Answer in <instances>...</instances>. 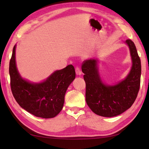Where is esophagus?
<instances>
[{
  "mask_svg": "<svg viewBox=\"0 0 149 149\" xmlns=\"http://www.w3.org/2000/svg\"><path fill=\"white\" fill-rule=\"evenodd\" d=\"M75 73H76V74L78 75H81V71L79 68H78V67L75 68Z\"/></svg>",
  "mask_w": 149,
  "mask_h": 149,
  "instance_id": "esophagus-1",
  "label": "esophagus"
}]
</instances>
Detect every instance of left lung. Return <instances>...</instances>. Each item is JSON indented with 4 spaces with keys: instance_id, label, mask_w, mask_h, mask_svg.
I'll use <instances>...</instances> for the list:
<instances>
[{
    "instance_id": "left-lung-1",
    "label": "left lung",
    "mask_w": 149,
    "mask_h": 149,
    "mask_svg": "<svg viewBox=\"0 0 149 149\" xmlns=\"http://www.w3.org/2000/svg\"><path fill=\"white\" fill-rule=\"evenodd\" d=\"M125 43L129 47L132 66L124 79L113 85L104 84L100 78L97 59L86 60L81 70L86 84L85 99L95 114L103 117H114L132 107L140 87L141 65L135 45L132 40Z\"/></svg>"
}]
</instances>
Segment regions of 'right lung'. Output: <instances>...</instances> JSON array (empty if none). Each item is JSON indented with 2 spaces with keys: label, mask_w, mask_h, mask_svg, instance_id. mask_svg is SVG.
Returning a JSON list of instances; mask_svg holds the SVG:
<instances>
[{
  "label": "right lung",
  "mask_w": 149,
  "mask_h": 149,
  "mask_svg": "<svg viewBox=\"0 0 149 149\" xmlns=\"http://www.w3.org/2000/svg\"><path fill=\"white\" fill-rule=\"evenodd\" d=\"M14 45L10 61L9 74L12 94L18 104L30 114L52 118L59 114L64 103L68 87L75 77L74 67L70 64L56 70L46 80L32 83L24 79L17 71Z\"/></svg>",
  "instance_id": "right-lung-1"
}]
</instances>
